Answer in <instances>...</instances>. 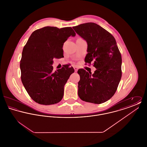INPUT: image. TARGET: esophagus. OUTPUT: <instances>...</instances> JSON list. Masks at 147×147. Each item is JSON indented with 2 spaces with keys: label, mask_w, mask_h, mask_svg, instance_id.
<instances>
[{
  "label": "esophagus",
  "mask_w": 147,
  "mask_h": 147,
  "mask_svg": "<svg viewBox=\"0 0 147 147\" xmlns=\"http://www.w3.org/2000/svg\"><path fill=\"white\" fill-rule=\"evenodd\" d=\"M74 70H75V71L76 72H77L78 70V68L76 67V66H75V67H74Z\"/></svg>",
  "instance_id": "obj_1"
}]
</instances>
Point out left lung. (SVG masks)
Here are the masks:
<instances>
[{"instance_id":"left-lung-1","label":"left lung","mask_w":147,"mask_h":147,"mask_svg":"<svg viewBox=\"0 0 147 147\" xmlns=\"http://www.w3.org/2000/svg\"><path fill=\"white\" fill-rule=\"evenodd\" d=\"M88 44L85 62H93L94 73L79 69L78 95L83 101L104 103L113 96L122 77V58L114 37L98 24L88 22L73 27Z\"/></svg>"}]
</instances>
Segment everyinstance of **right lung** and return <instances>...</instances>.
<instances>
[{
    "mask_svg": "<svg viewBox=\"0 0 147 147\" xmlns=\"http://www.w3.org/2000/svg\"><path fill=\"white\" fill-rule=\"evenodd\" d=\"M70 36H76L70 27H44L32 33L23 49L21 81L30 96L39 104H55L63 98L64 86L74 70L65 65L54 72L52 65L54 58L63 56V44Z\"/></svg>",
    "mask_w": 147,
    "mask_h": 147,
    "instance_id": "add662e5",
    "label": "right lung"
}]
</instances>
